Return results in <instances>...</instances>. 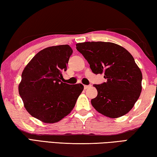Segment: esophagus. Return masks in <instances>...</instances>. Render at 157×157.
Masks as SVG:
<instances>
[{
  "label": "esophagus",
  "mask_w": 157,
  "mask_h": 157,
  "mask_svg": "<svg viewBox=\"0 0 157 157\" xmlns=\"http://www.w3.org/2000/svg\"><path fill=\"white\" fill-rule=\"evenodd\" d=\"M89 87H91V85H84V89H89Z\"/></svg>",
  "instance_id": "obj_1"
}]
</instances>
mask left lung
I'll return each instance as SVG.
<instances>
[{
    "label": "left lung",
    "instance_id": "1",
    "mask_svg": "<svg viewBox=\"0 0 157 157\" xmlns=\"http://www.w3.org/2000/svg\"><path fill=\"white\" fill-rule=\"evenodd\" d=\"M76 49L87 60L93 73H103L107 79L102 84L94 85L98 95L91 100L93 107L111 118L128 113L142 91V73L132 55L111 42L78 43Z\"/></svg>",
    "mask_w": 157,
    "mask_h": 157
}]
</instances>
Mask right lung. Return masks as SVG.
<instances>
[{"label": "right lung", "mask_w": 157, "mask_h": 157, "mask_svg": "<svg viewBox=\"0 0 157 157\" xmlns=\"http://www.w3.org/2000/svg\"><path fill=\"white\" fill-rule=\"evenodd\" d=\"M72 53L68 45L48 47L23 69L18 93L28 112L43 123H57L68 115L83 91L82 84L61 81Z\"/></svg>", "instance_id": "1"}]
</instances>
